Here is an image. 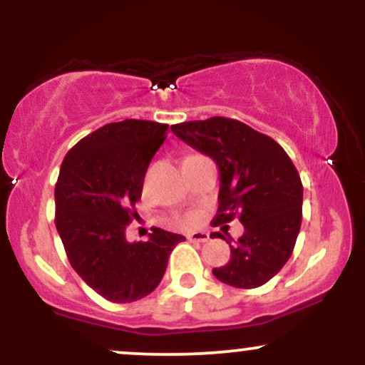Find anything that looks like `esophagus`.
<instances>
[{
    "label": "esophagus",
    "instance_id": "obj_1",
    "mask_svg": "<svg viewBox=\"0 0 365 365\" xmlns=\"http://www.w3.org/2000/svg\"><path fill=\"white\" fill-rule=\"evenodd\" d=\"M187 238L190 242H200V244H204V242L209 240V235L206 232H194V233H188Z\"/></svg>",
    "mask_w": 365,
    "mask_h": 365
}]
</instances>
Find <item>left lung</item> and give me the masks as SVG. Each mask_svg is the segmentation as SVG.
I'll return each instance as SVG.
<instances>
[{
    "label": "left lung",
    "mask_w": 365,
    "mask_h": 365,
    "mask_svg": "<svg viewBox=\"0 0 365 365\" xmlns=\"http://www.w3.org/2000/svg\"><path fill=\"white\" fill-rule=\"evenodd\" d=\"M175 135L206 154L220 170L215 225L238 217L244 235L232 244L228 264L215 267L220 282L235 288H257L287 264L302 223L304 188L299 171L271 137L238 120L212 116L171 125Z\"/></svg>",
    "instance_id": "8db88e82"
}]
</instances>
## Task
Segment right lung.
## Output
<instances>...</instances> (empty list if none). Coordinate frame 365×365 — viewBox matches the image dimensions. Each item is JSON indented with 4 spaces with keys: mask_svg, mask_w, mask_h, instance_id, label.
Returning a JSON list of instances; mask_svg holds the SVG:
<instances>
[{
    "mask_svg": "<svg viewBox=\"0 0 365 365\" xmlns=\"http://www.w3.org/2000/svg\"><path fill=\"white\" fill-rule=\"evenodd\" d=\"M166 130L148 120L108 123L77 142L61 163L56 230L77 274L111 302H135L156 290L171 250L185 240L161 228H150L148 242L130 244L125 237Z\"/></svg>",
    "mask_w": 365,
    "mask_h": 365,
    "instance_id": "obj_1",
    "label": "right lung"
}]
</instances>
